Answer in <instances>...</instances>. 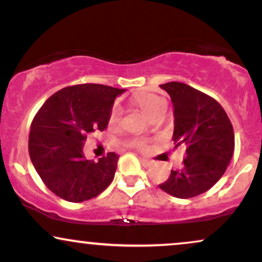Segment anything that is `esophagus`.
<instances>
[{
	"instance_id": "esophagus-1",
	"label": "esophagus",
	"mask_w": 262,
	"mask_h": 262,
	"mask_svg": "<svg viewBox=\"0 0 262 262\" xmlns=\"http://www.w3.org/2000/svg\"><path fill=\"white\" fill-rule=\"evenodd\" d=\"M139 160L145 167H148V166H150V165H151V161L148 160V159H145V158H139Z\"/></svg>"
}]
</instances>
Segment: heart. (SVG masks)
I'll list each match as a JSON object with an SVG mask.
<instances>
[{
	"instance_id": "obj_1",
	"label": "heart",
	"mask_w": 262,
	"mask_h": 262,
	"mask_svg": "<svg viewBox=\"0 0 262 262\" xmlns=\"http://www.w3.org/2000/svg\"><path fill=\"white\" fill-rule=\"evenodd\" d=\"M134 103L139 110L143 112L145 116H148L149 118H151L154 114L160 110L161 107L165 106V102L161 98L156 97L154 95H150V93H139V95L135 96ZM121 108L118 106H114L110 113V119H108V124L110 127H117L121 121ZM133 146H135L139 150H145L146 149V143L141 139H135L133 140Z\"/></svg>"
}]
</instances>
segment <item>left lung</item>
<instances>
[{"label": "left lung", "mask_w": 262, "mask_h": 262, "mask_svg": "<svg viewBox=\"0 0 262 262\" xmlns=\"http://www.w3.org/2000/svg\"><path fill=\"white\" fill-rule=\"evenodd\" d=\"M173 104L172 140L186 146L180 169L159 187L177 198H192L219 181L234 151V130L223 107L214 98L182 82L160 85Z\"/></svg>", "instance_id": "1"}]
</instances>
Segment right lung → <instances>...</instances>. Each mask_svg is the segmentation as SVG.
<instances>
[{
	"instance_id": "right-lung-1",
	"label": "right lung",
	"mask_w": 262,
	"mask_h": 262,
	"mask_svg": "<svg viewBox=\"0 0 262 262\" xmlns=\"http://www.w3.org/2000/svg\"><path fill=\"white\" fill-rule=\"evenodd\" d=\"M125 90L98 83L69 86L55 92L35 114L28 149L33 166L48 188L69 202L98 196L112 182L119 156L108 152L86 160L87 134L104 130L114 100Z\"/></svg>"
}]
</instances>
